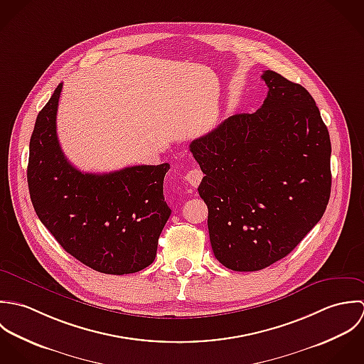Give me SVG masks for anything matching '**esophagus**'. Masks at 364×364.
<instances>
[{"label": "esophagus", "instance_id": "esophagus-1", "mask_svg": "<svg viewBox=\"0 0 364 364\" xmlns=\"http://www.w3.org/2000/svg\"><path fill=\"white\" fill-rule=\"evenodd\" d=\"M186 180H187L193 187H197V186L201 183V180H203V173H201V170H198V168L190 170V171L186 174Z\"/></svg>", "mask_w": 364, "mask_h": 364}]
</instances>
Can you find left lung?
<instances>
[{
  "instance_id": "1",
  "label": "left lung",
  "mask_w": 364,
  "mask_h": 364,
  "mask_svg": "<svg viewBox=\"0 0 364 364\" xmlns=\"http://www.w3.org/2000/svg\"><path fill=\"white\" fill-rule=\"evenodd\" d=\"M253 114H236L191 142L215 257L257 272L291 253L331 196V139L311 94L276 72Z\"/></svg>"
}]
</instances>
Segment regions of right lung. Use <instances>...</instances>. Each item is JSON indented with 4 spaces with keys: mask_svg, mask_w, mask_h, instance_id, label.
<instances>
[{
    "mask_svg": "<svg viewBox=\"0 0 364 364\" xmlns=\"http://www.w3.org/2000/svg\"><path fill=\"white\" fill-rule=\"evenodd\" d=\"M62 85L38 114L29 142L28 187L36 215L68 253L92 270L141 272L153 263L171 214L163 196L170 164L104 174L77 170L56 134Z\"/></svg>",
    "mask_w": 364,
    "mask_h": 364,
    "instance_id": "1",
    "label": "right lung"
}]
</instances>
